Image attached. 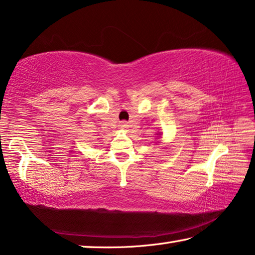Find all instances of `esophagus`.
Segmentation results:
<instances>
[{
	"label": "esophagus",
	"instance_id": "esophagus-1",
	"mask_svg": "<svg viewBox=\"0 0 255 255\" xmlns=\"http://www.w3.org/2000/svg\"><path fill=\"white\" fill-rule=\"evenodd\" d=\"M120 128L121 129H126V128H128V125L126 123H121L120 124Z\"/></svg>",
	"mask_w": 255,
	"mask_h": 255
}]
</instances>
